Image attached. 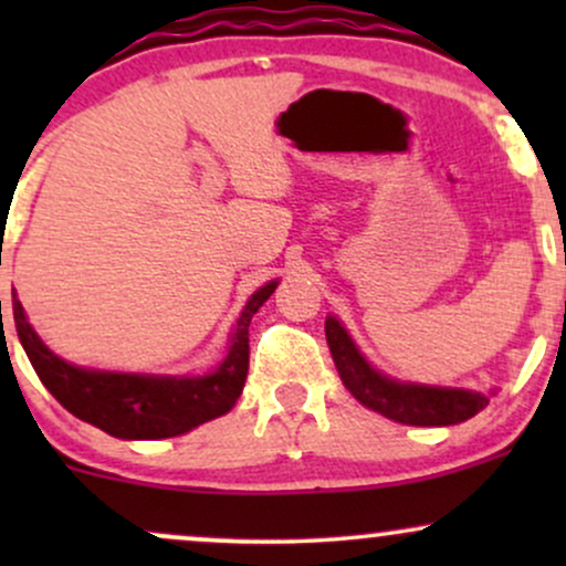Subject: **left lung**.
Returning a JSON list of instances; mask_svg holds the SVG:
<instances>
[{
	"instance_id": "1",
	"label": "left lung",
	"mask_w": 566,
	"mask_h": 566,
	"mask_svg": "<svg viewBox=\"0 0 566 566\" xmlns=\"http://www.w3.org/2000/svg\"><path fill=\"white\" fill-rule=\"evenodd\" d=\"M327 346L340 373L343 386L348 388L361 405L375 409L405 426H454L473 418L490 405L484 394L460 391V388H431L396 382L386 375L375 373L359 354L340 322L329 316L324 322Z\"/></svg>"
}]
</instances>
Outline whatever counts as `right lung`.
Masks as SVG:
<instances>
[{"label":"right lung","mask_w":566,"mask_h":566,"mask_svg":"<svg viewBox=\"0 0 566 566\" xmlns=\"http://www.w3.org/2000/svg\"><path fill=\"white\" fill-rule=\"evenodd\" d=\"M274 290L276 282H269L250 297L233 329L229 356L205 378H154L74 367L39 340L18 297H12V316L39 380L71 415L116 439H167L220 418L237 405L250 367V322Z\"/></svg>","instance_id":"1"}]
</instances>
